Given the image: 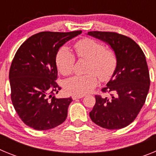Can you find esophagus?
Listing matches in <instances>:
<instances>
[{"label":"esophagus","mask_w":156,"mask_h":156,"mask_svg":"<svg viewBox=\"0 0 156 156\" xmlns=\"http://www.w3.org/2000/svg\"><path fill=\"white\" fill-rule=\"evenodd\" d=\"M82 98H83V95H73V100Z\"/></svg>","instance_id":"34e87169"}]
</instances>
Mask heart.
<instances>
[{"label": "heart", "mask_w": 156, "mask_h": 156, "mask_svg": "<svg viewBox=\"0 0 156 156\" xmlns=\"http://www.w3.org/2000/svg\"><path fill=\"white\" fill-rule=\"evenodd\" d=\"M76 53L80 58L88 60V74L75 76L65 83L66 91L74 95H83L91 91L98 84V76L101 81H107L112 76L117 66L115 53L105 49L101 43L90 38H84L74 45ZM75 58L66 47L59 48L56 54L55 64L63 76L73 73Z\"/></svg>", "instance_id": "b5f03b06"}]
</instances>
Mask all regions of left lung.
<instances>
[{
  "mask_svg": "<svg viewBox=\"0 0 156 156\" xmlns=\"http://www.w3.org/2000/svg\"><path fill=\"white\" fill-rule=\"evenodd\" d=\"M113 50L117 66L113 75L101 90L111 97L96 95L90 112L91 120L108 129L126 127L137 117L145 102L150 86L145 55L134 41L113 32H88Z\"/></svg>",
  "mask_w": 156,
  "mask_h": 156,
  "instance_id": "left-lung-1",
  "label": "left lung"
}]
</instances>
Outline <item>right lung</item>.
Wrapping results in <instances>:
<instances>
[{
	"label": "right lung",
	"instance_id": "add662e5",
	"mask_svg": "<svg viewBox=\"0 0 156 156\" xmlns=\"http://www.w3.org/2000/svg\"><path fill=\"white\" fill-rule=\"evenodd\" d=\"M81 33L41 32L18 49L9 71L11 98L20 119L30 127L46 130L66 120L73 99L54 96L61 90L55 81V57L59 48Z\"/></svg>",
	"mask_w": 156,
	"mask_h": 156
}]
</instances>
